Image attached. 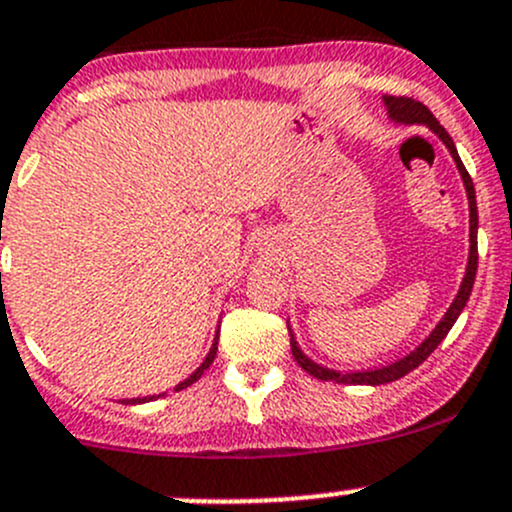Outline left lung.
I'll use <instances>...</instances> for the list:
<instances>
[{
	"label": "left lung",
	"instance_id": "left-lung-1",
	"mask_svg": "<svg viewBox=\"0 0 512 512\" xmlns=\"http://www.w3.org/2000/svg\"><path fill=\"white\" fill-rule=\"evenodd\" d=\"M384 103H386V111H389L391 121L409 123V126H411V123H421V126H428L433 133H436L438 138H441L443 143H446V148L451 151L453 160H456V168H458V173H461L463 185H466V193H468V210H471V255H468L466 277H463L461 289H458L456 299H453V304L448 307V312L443 314L441 322L436 324V329H433V332L428 334V337L423 339L421 344H418L414 352L406 354L404 359H396V361H391V364L379 366V369L352 371V374H339V371H334V369H324V366L314 364L309 356L302 354V349H299L297 342H294L292 332H289V347H292L294 361H297V364L302 366V369L307 371L309 376H314V379H319V381H342V384L379 386V384H389V381L401 379V376H406L409 371H414L416 366L423 364V361H426L428 356L433 354V349H436L438 344L446 339V334L451 332V327L456 324L458 314L463 312L468 297H471L473 282H476V270H478V208H476V188H473V180H471V175H468L466 165H463L461 158H458V151H456V146H453L451 136L446 133V128H443L441 123L433 118V113L428 111V108L423 106L421 101H414V98H409V96H384Z\"/></svg>",
	"mask_w": 512,
	"mask_h": 512
}]
</instances>
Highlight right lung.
I'll list each match as a JSON object with an SVG mask.
<instances>
[{"label":"right lung","instance_id":"add662e5","mask_svg":"<svg viewBox=\"0 0 512 512\" xmlns=\"http://www.w3.org/2000/svg\"><path fill=\"white\" fill-rule=\"evenodd\" d=\"M215 354H218V337H215V342H213V349H210V352H208V356H205V361H203V364H200V366H198V369H195V371H193V374H190V376H188V379H185V381H180V384H178V386H175V391H183V389H185V386L195 384V381H198V379H200V376H203V374H205V369H208V366H210V364H213ZM158 396H163V394H158ZM153 399H156V396H146V399H123V404H143V401H153Z\"/></svg>","mask_w":512,"mask_h":512}]
</instances>
